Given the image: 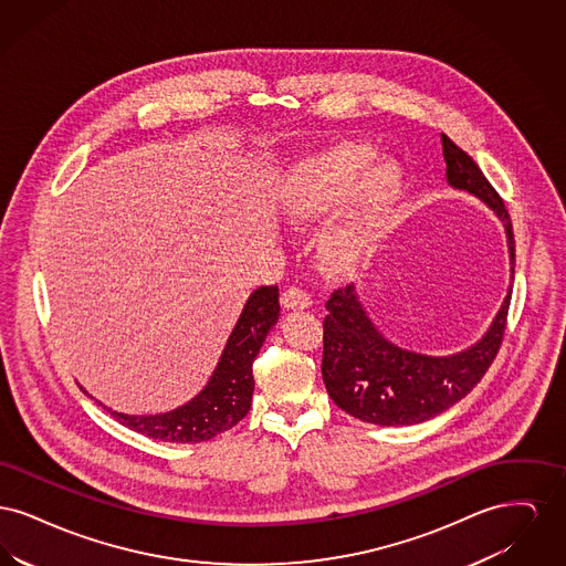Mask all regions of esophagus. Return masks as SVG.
<instances>
[{"label": "esophagus", "mask_w": 566, "mask_h": 566, "mask_svg": "<svg viewBox=\"0 0 566 566\" xmlns=\"http://www.w3.org/2000/svg\"><path fill=\"white\" fill-rule=\"evenodd\" d=\"M282 305L286 307V310H305V307H310L312 305V296L307 295L303 289H298V286H291V289H286L284 293H282Z\"/></svg>", "instance_id": "1"}]
</instances>
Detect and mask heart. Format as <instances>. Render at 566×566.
Returning <instances> with one entry per match:
<instances>
[{"instance_id": "obj_1", "label": "heart", "mask_w": 566, "mask_h": 566, "mask_svg": "<svg viewBox=\"0 0 566 566\" xmlns=\"http://www.w3.org/2000/svg\"><path fill=\"white\" fill-rule=\"evenodd\" d=\"M371 157L358 144L333 146L296 163L277 190L282 212L295 224L323 218L354 195L348 214L323 242L326 261L339 270L356 268L374 252L401 192L399 167L388 161L369 167Z\"/></svg>"}]
</instances>
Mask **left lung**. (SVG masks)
Listing matches in <instances>:
<instances>
[{
  "instance_id": "8db88e82",
  "label": "left lung",
  "mask_w": 566,
  "mask_h": 566,
  "mask_svg": "<svg viewBox=\"0 0 566 566\" xmlns=\"http://www.w3.org/2000/svg\"><path fill=\"white\" fill-rule=\"evenodd\" d=\"M441 144L448 182L480 197L503 220L513 277L515 242L503 199L478 163L448 135L441 134ZM510 301L512 289L475 346L454 356H427L388 342L369 321L352 284L335 289L326 301L328 314L323 323V379L328 397L339 409L369 424L403 427L431 420L464 399L485 376L503 344Z\"/></svg>"
}]
</instances>
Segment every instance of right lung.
<instances>
[{"instance_id": "right-lung-1", "label": "right lung", "mask_w": 566, "mask_h": 566, "mask_svg": "<svg viewBox=\"0 0 566 566\" xmlns=\"http://www.w3.org/2000/svg\"><path fill=\"white\" fill-rule=\"evenodd\" d=\"M277 286H261L248 296L242 316L206 388L189 403L157 416H129L108 409L123 427L167 443H201L235 427L248 413L254 392L252 363L280 316ZM82 392H86L81 386ZM88 395V392H86ZM91 397V395H88ZM93 399V397H91Z\"/></svg>"}]
</instances>
